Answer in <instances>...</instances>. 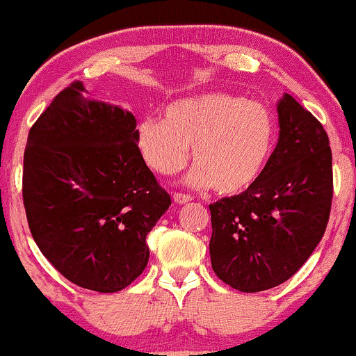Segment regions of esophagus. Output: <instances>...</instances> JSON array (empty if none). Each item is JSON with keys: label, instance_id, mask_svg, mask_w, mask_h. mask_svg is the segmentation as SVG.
<instances>
[{"label": "esophagus", "instance_id": "1", "mask_svg": "<svg viewBox=\"0 0 356 356\" xmlns=\"http://www.w3.org/2000/svg\"><path fill=\"white\" fill-rule=\"evenodd\" d=\"M173 200L177 202L178 205H183V204H188V202H192L193 200V197L192 195H188V193H173Z\"/></svg>", "mask_w": 356, "mask_h": 356}]
</instances>
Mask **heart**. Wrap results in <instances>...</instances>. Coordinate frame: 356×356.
<instances>
[{
    "label": "heart",
    "instance_id": "1",
    "mask_svg": "<svg viewBox=\"0 0 356 356\" xmlns=\"http://www.w3.org/2000/svg\"><path fill=\"white\" fill-rule=\"evenodd\" d=\"M137 147L151 170L175 175L188 163V181L219 193H238L261 177L277 140V122L266 105L231 93L183 98L164 110L163 120L137 125Z\"/></svg>",
    "mask_w": 356,
    "mask_h": 356
}]
</instances>
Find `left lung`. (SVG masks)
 I'll return each instance as SVG.
<instances>
[{"instance_id": "8db88e82", "label": "left lung", "mask_w": 356, "mask_h": 356, "mask_svg": "<svg viewBox=\"0 0 356 356\" xmlns=\"http://www.w3.org/2000/svg\"><path fill=\"white\" fill-rule=\"evenodd\" d=\"M280 136L268 166L243 193L210 204L212 270L239 292L289 280L326 231L332 156L321 122L290 95L277 106Z\"/></svg>"}]
</instances>
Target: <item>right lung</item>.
<instances>
[{"mask_svg": "<svg viewBox=\"0 0 356 356\" xmlns=\"http://www.w3.org/2000/svg\"><path fill=\"white\" fill-rule=\"evenodd\" d=\"M64 88L24 154V205L42 254L83 289L112 293L147 265L149 234L171 198L144 163L136 117Z\"/></svg>", "mask_w": 356, "mask_h": 356, "instance_id": "obj_1", "label": "right lung"}]
</instances>
